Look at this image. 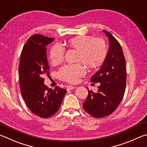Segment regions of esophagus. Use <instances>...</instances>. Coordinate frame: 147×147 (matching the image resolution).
Segmentation results:
<instances>
[{
	"instance_id": "34e87169",
	"label": "esophagus",
	"mask_w": 147,
	"mask_h": 147,
	"mask_svg": "<svg viewBox=\"0 0 147 147\" xmlns=\"http://www.w3.org/2000/svg\"><path fill=\"white\" fill-rule=\"evenodd\" d=\"M76 86H68V87H67V90H73L74 88H76Z\"/></svg>"
}]
</instances>
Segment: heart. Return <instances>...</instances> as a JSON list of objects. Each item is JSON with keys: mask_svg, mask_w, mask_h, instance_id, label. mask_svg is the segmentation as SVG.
Masks as SVG:
<instances>
[{"mask_svg": "<svg viewBox=\"0 0 147 147\" xmlns=\"http://www.w3.org/2000/svg\"><path fill=\"white\" fill-rule=\"evenodd\" d=\"M69 48L78 51L77 61L83 63L88 68H97L104 63L107 55V48L104 40L91 36L80 35L71 38L67 42ZM65 49L59 44L51 48L49 57L51 64H57L63 61ZM85 69L81 64L65 65L58 71L59 79L68 83H76L83 76Z\"/></svg>", "mask_w": 147, "mask_h": 147, "instance_id": "1", "label": "heart"}]
</instances>
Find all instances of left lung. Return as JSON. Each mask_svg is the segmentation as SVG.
I'll use <instances>...</instances> for the list:
<instances>
[{"instance_id":"1","label":"left lung","mask_w":147,"mask_h":147,"mask_svg":"<svg viewBox=\"0 0 147 147\" xmlns=\"http://www.w3.org/2000/svg\"><path fill=\"white\" fill-rule=\"evenodd\" d=\"M110 46L107 57L98 71L92 76L90 81L100 83L98 91L88 89V95L83 103L85 111L97 118L111 114L119 106L124 96L127 68L123 51L119 42L106 30Z\"/></svg>"}]
</instances>
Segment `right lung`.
I'll use <instances>...</instances> for the list:
<instances>
[{
    "instance_id": "obj_1",
    "label": "right lung",
    "mask_w": 147,
    "mask_h": 147,
    "mask_svg": "<svg viewBox=\"0 0 147 147\" xmlns=\"http://www.w3.org/2000/svg\"><path fill=\"white\" fill-rule=\"evenodd\" d=\"M54 40L35 34L23 47L19 66L22 97L30 111L42 118L52 116L60 108L66 90L59 86L52 90L46 86L42 78L50 74L46 46Z\"/></svg>"
}]
</instances>
